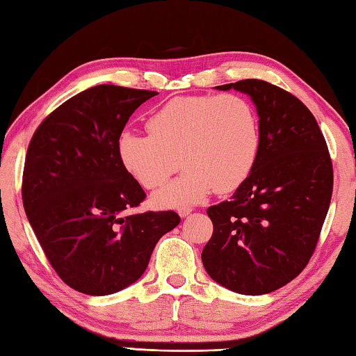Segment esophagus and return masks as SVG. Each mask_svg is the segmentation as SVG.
<instances>
[{
	"mask_svg": "<svg viewBox=\"0 0 356 356\" xmlns=\"http://www.w3.org/2000/svg\"><path fill=\"white\" fill-rule=\"evenodd\" d=\"M192 211H193V209H192L191 206H181V207H178V213H179V217H187Z\"/></svg>",
	"mask_w": 356,
	"mask_h": 356,
	"instance_id": "obj_1",
	"label": "esophagus"
}]
</instances>
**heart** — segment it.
<instances>
[{
  "mask_svg": "<svg viewBox=\"0 0 356 356\" xmlns=\"http://www.w3.org/2000/svg\"><path fill=\"white\" fill-rule=\"evenodd\" d=\"M149 135L124 131L118 156L145 189H158L181 164L186 172L155 195L159 206L192 204L245 183L260 149L252 105L237 95L175 97L147 120ZM181 161H179V159Z\"/></svg>",
  "mask_w": 356,
  "mask_h": 356,
  "instance_id": "obj_1",
  "label": "heart"
}]
</instances>
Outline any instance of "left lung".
Segmentation results:
<instances>
[{
    "label": "left lung",
    "instance_id": "obj_1",
    "mask_svg": "<svg viewBox=\"0 0 356 356\" xmlns=\"http://www.w3.org/2000/svg\"><path fill=\"white\" fill-rule=\"evenodd\" d=\"M251 96L260 149L229 201L207 207L213 232L201 260L240 294L271 293L299 276L316 250L333 192V165L312 111L279 86L246 79L216 86Z\"/></svg>",
    "mask_w": 356,
    "mask_h": 356
}]
</instances>
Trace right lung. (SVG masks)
Segmentation results:
<instances>
[{
	"label": "right lung",
	"mask_w": 356,
	"mask_h": 356,
	"mask_svg": "<svg viewBox=\"0 0 356 356\" xmlns=\"http://www.w3.org/2000/svg\"><path fill=\"white\" fill-rule=\"evenodd\" d=\"M156 91L97 85L46 118L28 147L23 206L63 282L105 296L143 276L153 248L178 226L173 211L130 213L145 192L118 156L130 116Z\"/></svg>",
	"instance_id": "right-lung-1"
}]
</instances>
